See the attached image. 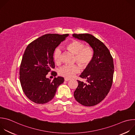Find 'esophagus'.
Here are the masks:
<instances>
[{"label":"esophagus","instance_id":"34e87169","mask_svg":"<svg viewBox=\"0 0 135 135\" xmlns=\"http://www.w3.org/2000/svg\"><path fill=\"white\" fill-rule=\"evenodd\" d=\"M70 80V79H68V78H65V81H69Z\"/></svg>","mask_w":135,"mask_h":135}]
</instances>
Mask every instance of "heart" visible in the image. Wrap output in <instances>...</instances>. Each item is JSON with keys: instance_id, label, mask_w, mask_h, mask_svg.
Segmentation results:
<instances>
[{"instance_id": "obj_1", "label": "heart", "mask_w": 135, "mask_h": 135, "mask_svg": "<svg viewBox=\"0 0 135 135\" xmlns=\"http://www.w3.org/2000/svg\"><path fill=\"white\" fill-rule=\"evenodd\" d=\"M67 49L75 54L74 61L78 62L82 67H86L92 61L94 51L89 45H85L83 43L79 41H73L66 45ZM62 51L60 47H56L53 53V59L55 63L60 64L61 62ZM81 71V68L78 64L65 65L61 67L58 71L59 75L66 78H71L76 74Z\"/></svg>"}]
</instances>
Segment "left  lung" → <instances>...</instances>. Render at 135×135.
Returning <instances> with one entry per match:
<instances>
[{"instance_id":"obj_1","label":"left lung","mask_w":135,"mask_h":135,"mask_svg":"<svg viewBox=\"0 0 135 135\" xmlns=\"http://www.w3.org/2000/svg\"><path fill=\"white\" fill-rule=\"evenodd\" d=\"M73 36L89 43L94 51L92 61L80 76L87 83L78 80L79 85L74 93L80 104L93 106L103 100L110 91L114 70L113 57L105 45L93 35L74 33Z\"/></svg>"}]
</instances>
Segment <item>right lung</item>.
I'll list each match as a JSON object with an SVG mask.
<instances>
[{"instance_id":"obj_1","label":"right lung","mask_w":135,"mask_h":135,"mask_svg":"<svg viewBox=\"0 0 135 135\" xmlns=\"http://www.w3.org/2000/svg\"><path fill=\"white\" fill-rule=\"evenodd\" d=\"M68 34H46L30 43L22 56L20 68L22 89L29 99L36 104H46L54 97L56 89L64 82L62 77L53 81L46 78L55 68L53 53L55 48L66 40Z\"/></svg>"}]
</instances>
